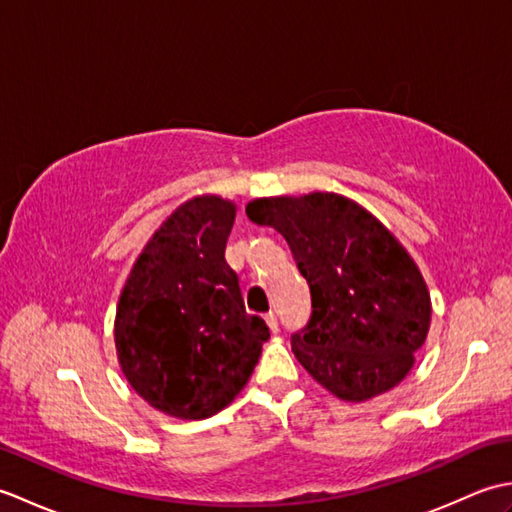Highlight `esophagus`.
Masks as SVG:
<instances>
[{
	"label": "esophagus",
	"mask_w": 512,
	"mask_h": 512,
	"mask_svg": "<svg viewBox=\"0 0 512 512\" xmlns=\"http://www.w3.org/2000/svg\"><path fill=\"white\" fill-rule=\"evenodd\" d=\"M264 319H266V323H268V328H270V332H273V334H277V330H279V323H277V314H275V312H268Z\"/></svg>",
	"instance_id": "34e87169"
}]
</instances>
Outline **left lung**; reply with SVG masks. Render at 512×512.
Segmentation results:
<instances>
[{
    "instance_id": "obj_1",
    "label": "left lung",
    "mask_w": 512,
    "mask_h": 512,
    "mask_svg": "<svg viewBox=\"0 0 512 512\" xmlns=\"http://www.w3.org/2000/svg\"><path fill=\"white\" fill-rule=\"evenodd\" d=\"M246 215L286 237L310 286V323L292 334L306 372L345 402L396 387L427 341L431 297L394 233L339 193L257 198Z\"/></svg>"
}]
</instances>
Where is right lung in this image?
I'll return each instance as SVG.
<instances>
[{"label": "right lung", "instance_id": "obj_1", "mask_svg": "<svg viewBox=\"0 0 512 512\" xmlns=\"http://www.w3.org/2000/svg\"><path fill=\"white\" fill-rule=\"evenodd\" d=\"M235 204L195 195L151 235L118 299L116 356L127 383L151 407L204 420L231 405L270 339L248 314L226 239Z\"/></svg>", "mask_w": 512, "mask_h": 512}]
</instances>
